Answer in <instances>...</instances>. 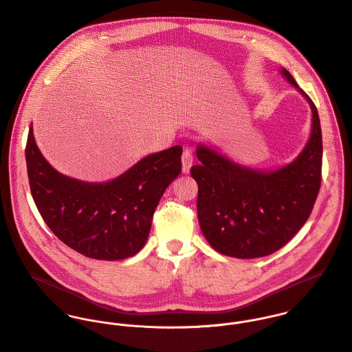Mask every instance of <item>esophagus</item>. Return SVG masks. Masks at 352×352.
Returning <instances> with one entry per match:
<instances>
[{
	"label": "esophagus",
	"mask_w": 352,
	"mask_h": 352,
	"mask_svg": "<svg viewBox=\"0 0 352 352\" xmlns=\"http://www.w3.org/2000/svg\"><path fill=\"white\" fill-rule=\"evenodd\" d=\"M192 164H193V155H192L190 151L186 149L182 153V171L184 173H189Z\"/></svg>",
	"instance_id": "1"
}]
</instances>
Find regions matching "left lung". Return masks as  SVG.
<instances>
[{
    "label": "left lung",
    "mask_w": 352,
    "mask_h": 352,
    "mask_svg": "<svg viewBox=\"0 0 352 352\" xmlns=\"http://www.w3.org/2000/svg\"><path fill=\"white\" fill-rule=\"evenodd\" d=\"M283 75L307 98L311 137L291 164L270 173L239 166L199 145L190 168L197 182V217L210 245L226 256L252 259L283 248L309 219L322 181V131L316 104L285 69Z\"/></svg>",
    "instance_id": "1"
}]
</instances>
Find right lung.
I'll use <instances>...</instances> for the list:
<instances>
[{
    "label": "right lung",
    "instance_id": "obj_1",
    "mask_svg": "<svg viewBox=\"0 0 352 352\" xmlns=\"http://www.w3.org/2000/svg\"><path fill=\"white\" fill-rule=\"evenodd\" d=\"M182 146L149 155L120 177L87 184L57 173L39 152L32 127L25 145L34 203L53 234L83 256L120 261L140 252L167 186L181 174Z\"/></svg>",
    "mask_w": 352,
    "mask_h": 352
}]
</instances>
